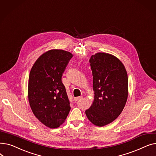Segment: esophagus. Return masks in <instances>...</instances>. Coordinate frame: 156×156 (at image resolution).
I'll return each instance as SVG.
<instances>
[{"label":"esophagus","mask_w":156,"mask_h":156,"mask_svg":"<svg viewBox=\"0 0 156 156\" xmlns=\"http://www.w3.org/2000/svg\"><path fill=\"white\" fill-rule=\"evenodd\" d=\"M82 98H83V97H82V96H80V97H75V101H78V100L82 99Z\"/></svg>","instance_id":"esophagus-1"}]
</instances>
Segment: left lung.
<instances>
[{
  "label": "left lung",
  "instance_id": "left-lung-1",
  "mask_svg": "<svg viewBox=\"0 0 156 156\" xmlns=\"http://www.w3.org/2000/svg\"><path fill=\"white\" fill-rule=\"evenodd\" d=\"M89 62L95 96L85 113L94 125L103 126L115 120L124 109L128 98V75L122 63L109 54L92 55Z\"/></svg>",
  "mask_w": 156,
  "mask_h": 156
}]
</instances>
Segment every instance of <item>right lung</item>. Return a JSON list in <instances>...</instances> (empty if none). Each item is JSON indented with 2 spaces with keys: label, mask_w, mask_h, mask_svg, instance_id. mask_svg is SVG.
Listing matches in <instances>:
<instances>
[{
  "label": "right lung",
  "mask_w": 156,
  "mask_h": 156,
  "mask_svg": "<svg viewBox=\"0 0 156 156\" xmlns=\"http://www.w3.org/2000/svg\"><path fill=\"white\" fill-rule=\"evenodd\" d=\"M73 57L69 52L51 50L43 54L31 69L28 100L37 119L45 126L55 128L66 119L70 101L62 82V75Z\"/></svg>",
  "instance_id": "obj_1"
}]
</instances>
